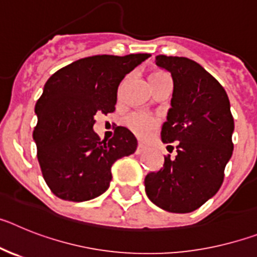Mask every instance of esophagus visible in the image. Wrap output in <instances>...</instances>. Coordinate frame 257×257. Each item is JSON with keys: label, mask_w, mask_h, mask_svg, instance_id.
I'll return each instance as SVG.
<instances>
[{"label": "esophagus", "mask_w": 257, "mask_h": 257, "mask_svg": "<svg viewBox=\"0 0 257 257\" xmlns=\"http://www.w3.org/2000/svg\"><path fill=\"white\" fill-rule=\"evenodd\" d=\"M145 149H147V148H145L144 145H140V144H139V145H138V147H136L135 153H136V154H142V153H144Z\"/></svg>", "instance_id": "34e87169"}]
</instances>
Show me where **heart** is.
I'll use <instances>...</instances> for the list:
<instances>
[{"instance_id":"heart-1","label":"heart","mask_w":257,"mask_h":257,"mask_svg":"<svg viewBox=\"0 0 257 257\" xmlns=\"http://www.w3.org/2000/svg\"><path fill=\"white\" fill-rule=\"evenodd\" d=\"M167 76L163 70L153 69L151 70V73L148 74L149 83L154 82L157 79L162 78V77ZM124 124L131 133L135 136H138L139 139H147L151 136V134L156 130L158 124H160V119L154 115L148 114L144 112H134L131 114L127 115L124 118Z\"/></svg>"}]
</instances>
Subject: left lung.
<instances>
[{
    "mask_svg": "<svg viewBox=\"0 0 257 257\" xmlns=\"http://www.w3.org/2000/svg\"><path fill=\"white\" fill-rule=\"evenodd\" d=\"M171 73V108L161 138L178 142L174 160L165 156L158 171L145 176V193L169 212L197 210L217 193L233 153L234 119L225 90L203 67L188 58L156 56ZM171 147V145H169Z\"/></svg>",
    "mask_w": 257,
    "mask_h": 257,
    "instance_id": "1",
    "label": "left lung"
}]
</instances>
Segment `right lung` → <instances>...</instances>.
I'll use <instances>...</instances> for the list:
<instances>
[{"label":"right lung","mask_w":257,"mask_h":257,"mask_svg":"<svg viewBox=\"0 0 257 257\" xmlns=\"http://www.w3.org/2000/svg\"><path fill=\"white\" fill-rule=\"evenodd\" d=\"M149 54L95 55L61 68L36 103L33 139L47 187L64 201L96 198L109 188L110 167L136 151V138L118 126L108 142L95 134V115L114 112L118 86Z\"/></svg>","instance_id":"add662e5"}]
</instances>
